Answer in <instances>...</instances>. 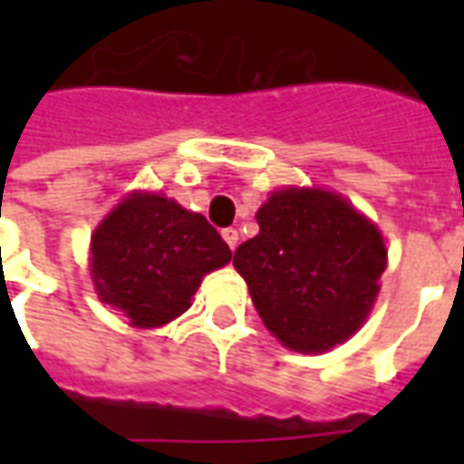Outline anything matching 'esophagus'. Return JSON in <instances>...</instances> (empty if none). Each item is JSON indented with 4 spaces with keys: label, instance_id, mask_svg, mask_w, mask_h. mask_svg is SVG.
I'll return each instance as SVG.
<instances>
[{
    "label": "esophagus",
    "instance_id": "1",
    "mask_svg": "<svg viewBox=\"0 0 464 464\" xmlns=\"http://www.w3.org/2000/svg\"><path fill=\"white\" fill-rule=\"evenodd\" d=\"M221 236H223V241L231 246V251L238 246V231H236V228H223Z\"/></svg>",
    "mask_w": 464,
    "mask_h": 464
}]
</instances>
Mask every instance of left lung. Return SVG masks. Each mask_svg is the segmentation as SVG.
Wrapping results in <instances>:
<instances>
[{"label": "left lung", "mask_w": 464, "mask_h": 464, "mask_svg": "<svg viewBox=\"0 0 464 464\" xmlns=\"http://www.w3.org/2000/svg\"><path fill=\"white\" fill-rule=\"evenodd\" d=\"M256 218L261 233L238 246L233 266L266 328L301 353L348 341L385 271L378 228L341 196L308 188L273 193Z\"/></svg>", "instance_id": "1"}]
</instances>
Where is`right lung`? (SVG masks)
<instances>
[{
  "label": "right lung",
  "instance_id": "obj_1",
  "mask_svg": "<svg viewBox=\"0 0 464 464\" xmlns=\"http://www.w3.org/2000/svg\"><path fill=\"white\" fill-rule=\"evenodd\" d=\"M228 261V243L201 213L153 193L123 201L92 238L96 293L136 328L179 318L203 276Z\"/></svg>",
  "mask_w": 464,
  "mask_h": 464
}]
</instances>
